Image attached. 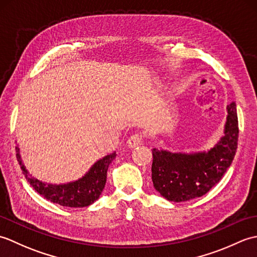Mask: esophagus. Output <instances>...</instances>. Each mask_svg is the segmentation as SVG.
Instances as JSON below:
<instances>
[{
  "mask_svg": "<svg viewBox=\"0 0 257 257\" xmlns=\"http://www.w3.org/2000/svg\"><path fill=\"white\" fill-rule=\"evenodd\" d=\"M143 138H144V136L141 134H135L128 139L127 145L129 148H136V147L143 143Z\"/></svg>",
  "mask_w": 257,
  "mask_h": 257,
  "instance_id": "34e87169",
  "label": "esophagus"
}]
</instances>
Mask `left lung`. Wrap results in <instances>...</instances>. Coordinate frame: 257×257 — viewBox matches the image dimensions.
I'll list each match as a JSON object with an SVG mask.
<instances>
[{"instance_id":"obj_1","label":"left lung","mask_w":257,"mask_h":257,"mask_svg":"<svg viewBox=\"0 0 257 257\" xmlns=\"http://www.w3.org/2000/svg\"><path fill=\"white\" fill-rule=\"evenodd\" d=\"M223 136L207 151L171 152L152 149L151 178L163 198L184 202L204 195L222 179L237 149L238 121L235 101L226 107Z\"/></svg>"}]
</instances>
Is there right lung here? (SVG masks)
<instances>
[{"mask_svg":"<svg viewBox=\"0 0 257 257\" xmlns=\"http://www.w3.org/2000/svg\"><path fill=\"white\" fill-rule=\"evenodd\" d=\"M15 150L22 171H23L27 182L35 189L36 192L53 203L68 207H85L99 199V195L106 184L109 165L117 156L116 151L105 156L102 159L95 162L85 176L76 181L53 184L43 182L30 174L22 161L19 145L15 147Z\"/></svg>","mask_w":257,"mask_h":257,"instance_id":"1","label":"right lung"}]
</instances>
